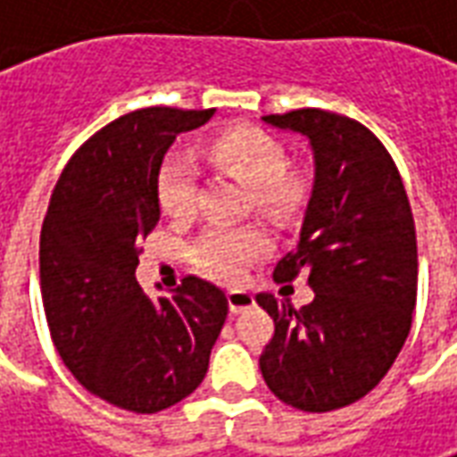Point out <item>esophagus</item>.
<instances>
[{
    "mask_svg": "<svg viewBox=\"0 0 457 457\" xmlns=\"http://www.w3.org/2000/svg\"><path fill=\"white\" fill-rule=\"evenodd\" d=\"M228 303L232 313H242L247 308L254 306V296L245 291V288H229L228 291Z\"/></svg>",
    "mask_w": 457,
    "mask_h": 457,
    "instance_id": "1",
    "label": "esophagus"
}]
</instances>
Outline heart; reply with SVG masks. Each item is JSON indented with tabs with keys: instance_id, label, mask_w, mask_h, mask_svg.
I'll use <instances>...</instances> for the list:
<instances>
[{
	"instance_id": "heart-1",
	"label": "heart",
	"mask_w": 457,
	"mask_h": 457,
	"mask_svg": "<svg viewBox=\"0 0 457 457\" xmlns=\"http://www.w3.org/2000/svg\"><path fill=\"white\" fill-rule=\"evenodd\" d=\"M215 166L249 183L254 208L271 220H291L306 205L308 180L287 166V149L259 127L239 124L220 131L205 149ZM200 170L193 156L173 151L161 161L156 195L161 208L173 218H190L198 203ZM269 247L264 229L257 225H210L190 245V262L220 281H237L252 262Z\"/></svg>"
}]
</instances>
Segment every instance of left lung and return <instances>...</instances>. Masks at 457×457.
Here are the masks:
<instances>
[{
	"instance_id": "8db88e82",
	"label": "left lung",
	"mask_w": 457,
	"mask_h": 457,
	"mask_svg": "<svg viewBox=\"0 0 457 457\" xmlns=\"http://www.w3.org/2000/svg\"><path fill=\"white\" fill-rule=\"evenodd\" d=\"M264 121L313 146L316 183L301 239L274 278L306 274L316 298L294 311L259 294L274 318L259 367L288 406L336 411L382 382L411 330L419 278L411 205L389 151L360 121L316 107Z\"/></svg>"
}]
</instances>
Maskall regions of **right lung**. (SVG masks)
Wrapping results in <instances>:
<instances>
[{
	"label": "right lung",
	"mask_w": 457,
	"mask_h": 457,
	"mask_svg": "<svg viewBox=\"0 0 457 457\" xmlns=\"http://www.w3.org/2000/svg\"><path fill=\"white\" fill-rule=\"evenodd\" d=\"M212 114L146 107L110 121L71 156L48 203L38 262L51 340L87 392L124 411H163L195 392L228 318L205 278L186 277L169 298L134 278L161 218L163 154Z\"/></svg>",
	"instance_id": "obj_1"
}]
</instances>
